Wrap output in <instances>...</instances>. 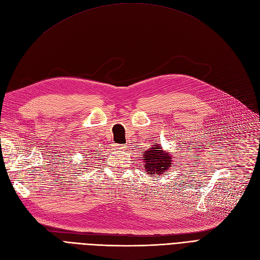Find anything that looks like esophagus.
Wrapping results in <instances>:
<instances>
[{
  "mask_svg": "<svg viewBox=\"0 0 260 260\" xmlns=\"http://www.w3.org/2000/svg\"><path fill=\"white\" fill-rule=\"evenodd\" d=\"M115 147H116V148H118V149H124V148H125V146H124V145H122V144H116V145H115Z\"/></svg>",
  "mask_w": 260,
  "mask_h": 260,
  "instance_id": "obj_1",
  "label": "esophagus"
}]
</instances>
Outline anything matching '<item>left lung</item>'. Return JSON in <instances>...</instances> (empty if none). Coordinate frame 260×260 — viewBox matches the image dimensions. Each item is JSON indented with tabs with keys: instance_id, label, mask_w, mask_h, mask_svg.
<instances>
[{
	"instance_id": "left-lung-1",
	"label": "left lung",
	"mask_w": 260,
	"mask_h": 260,
	"mask_svg": "<svg viewBox=\"0 0 260 260\" xmlns=\"http://www.w3.org/2000/svg\"><path fill=\"white\" fill-rule=\"evenodd\" d=\"M145 154L143 155L144 160V170L148 175L164 174V171H167L171 166L172 156L166 152L162 151L159 144H154L152 147H149Z\"/></svg>"
}]
</instances>
